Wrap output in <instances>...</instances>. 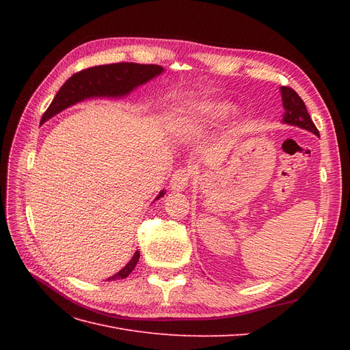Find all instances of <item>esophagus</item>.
<instances>
[{
	"label": "esophagus",
	"instance_id": "obj_1",
	"mask_svg": "<svg viewBox=\"0 0 350 350\" xmlns=\"http://www.w3.org/2000/svg\"><path fill=\"white\" fill-rule=\"evenodd\" d=\"M193 178V171L188 167H179L174 172L171 179V187L175 191H184Z\"/></svg>",
	"mask_w": 350,
	"mask_h": 350
}]
</instances>
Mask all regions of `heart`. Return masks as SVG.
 Wrapping results in <instances>:
<instances>
[{"label": "heart", "instance_id": "obj_1", "mask_svg": "<svg viewBox=\"0 0 350 350\" xmlns=\"http://www.w3.org/2000/svg\"><path fill=\"white\" fill-rule=\"evenodd\" d=\"M232 115V107L224 102H203L197 105L193 112L181 116L179 125L185 129H193V126L201 125H215L221 121L228 120Z\"/></svg>", "mask_w": 350, "mask_h": 350}]
</instances>
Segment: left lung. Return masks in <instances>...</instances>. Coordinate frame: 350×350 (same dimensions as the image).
<instances>
[{
    "label": "left lung",
    "mask_w": 350,
    "mask_h": 350,
    "mask_svg": "<svg viewBox=\"0 0 350 350\" xmlns=\"http://www.w3.org/2000/svg\"><path fill=\"white\" fill-rule=\"evenodd\" d=\"M280 92H282V100H283V108H284L283 121L291 125H298L301 129L308 130L319 135L320 133L317 130L315 124L312 122L311 116L308 111H306L305 103L301 99L299 94L288 86H282Z\"/></svg>",
    "instance_id": "obj_1"
}]
</instances>
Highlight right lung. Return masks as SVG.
Segmentation results:
<instances>
[{
  "instance_id": "1",
  "label": "right lung",
  "mask_w": 350,
  "mask_h": 350,
  "mask_svg": "<svg viewBox=\"0 0 350 350\" xmlns=\"http://www.w3.org/2000/svg\"><path fill=\"white\" fill-rule=\"evenodd\" d=\"M163 71V67L156 64H137V62H116V64L96 66L86 70H81L62 84L57 96L51 102L48 109L42 115V122L48 121L52 116L66 109L71 105L77 103L86 98L108 96L116 98L130 93L134 88L149 81L159 76ZM162 191L156 197L159 200L163 197ZM140 258V252L135 251L133 258L126 266L120 270L108 280L125 279L134 270Z\"/></svg>"
}]
</instances>
